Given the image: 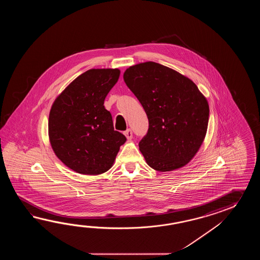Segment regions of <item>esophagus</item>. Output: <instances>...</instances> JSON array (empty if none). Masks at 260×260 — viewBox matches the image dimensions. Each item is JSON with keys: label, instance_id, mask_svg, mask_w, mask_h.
Listing matches in <instances>:
<instances>
[{"label": "esophagus", "instance_id": "1", "mask_svg": "<svg viewBox=\"0 0 260 260\" xmlns=\"http://www.w3.org/2000/svg\"><path fill=\"white\" fill-rule=\"evenodd\" d=\"M123 134H124V136L126 137V138H127V139H131V138H133V133L132 130H131V129H127L126 131H124V133H123Z\"/></svg>", "mask_w": 260, "mask_h": 260}]
</instances>
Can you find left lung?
Segmentation results:
<instances>
[{"label":"left lung","instance_id":"8db88e82","mask_svg":"<svg viewBox=\"0 0 260 260\" xmlns=\"http://www.w3.org/2000/svg\"><path fill=\"white\" fill-rule=\"evenodd\" d=\"M123 80L149 119L138 144L147 164L160 172L187 165L204 142L209 119L208 102L197 85L152 61L128 68Z\"/></svg>","mask_w":260,"mask_h":260}]
</instances>
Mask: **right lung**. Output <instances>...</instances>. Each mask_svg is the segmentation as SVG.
Here are the masks:
<instances>
[{"label":"right lung","instance_id":"obj_1","mask_svg":"<svg viewBox=\"0 0 260 260\" xmlns=\"http://www.w3.org/2000/svg\"><path fill=\"white\" fill-rule=\"evenodd\" d=\"M118 69H92L69 84L50 111V143L57 158L83 175H100L111 168L126 141L114 130L104 100L115 85Z\"/></svg>","mask_w":260,"mask_h":260}]
</instances>
